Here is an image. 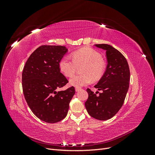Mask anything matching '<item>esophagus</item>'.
I'll use <instances>...</instances> for the list:
<instances>
[{
	"label": "esophagus",
	"mask_w": 155,
	"mask_h": 155,
	"mask_svg": "<svg viewBox=\"0 0 155 155\" xmlns=\"http://www.w3.org/2000/svg\"><path fill=\"white\" fill-rule=\"evenodd\" d=\"M75 89H76V92H79V91L81 90V88L80 87H76V88H75Z\"/></svg>",
	"instance_id": "1"
}]
</instances>
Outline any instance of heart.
<instances>
[{
	"label": "heart",
	"mask_w": 155,
	"mask_h": 155,
	"mask_svg": "<svg viewBox=\"0 0 155 155\" xmlns=\"http://www.w3.org/2000/svg\"><path fill=\"white\" fill-rule=\"evenodd\" d=\"M72 59L65 55L60 60L59 69L64 76H72L78 67H81V74L76 75L70 79V84L79 87L85 86L91 82L100 79L104 73L105 63L101 54L91 48H85L74 51Z\"/></svg>",
	"instance_id": "b5f03b06"
}]
</instances>
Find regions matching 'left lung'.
I'll use <instances>...</instances> for the list:
<instances>
[{
	"instance_id": "8db88e82",
	"label": "left lung",
	"mask_w": 155,
	"mask_h": 155,
	"mask_svg": "<svg viewBox=\"0 0 155 155\" xmlns=\"http://www.w3.org/2000/svg\"><path fill=\"white\" fill-rule=\"evenodd\" d=\"M106 51L107 65L104 76L94 86L101 93L97 95L87 88L88 97L85 102L88 113L92 118L107 120L112 118L122 107L129 81L130 70L127 61L121 52L107 44L95 45Z\"/></svg>"
}]
</instances>
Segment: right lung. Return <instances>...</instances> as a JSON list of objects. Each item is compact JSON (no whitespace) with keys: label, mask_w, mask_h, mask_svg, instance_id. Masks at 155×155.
<instances>
[{"label":"right lung","mask_w":155,"mask_h":155,"mask_svg":"<svg viewBox=\"0 0 155 155\" xmlns=\"http://www.w3.org/2000/svg\"><path fill=\"white\" fill-rule=\"evenodd\" d=\"M67 51L63 46H39L30 55L23 69L22 85L25 100L33 113L46 123H57L66 117L75 94L74 87L57 91L68 82L59 67Z\"/></svg>","instance_id":"obj_1"}]
</instances>
